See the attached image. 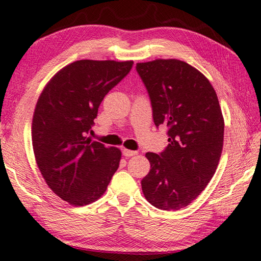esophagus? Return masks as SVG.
<instances>
[{"label": "esophagus", "mask_w": 261, "mask_h": 261, "mask_svg": "<svg viewBox=\"0 0 261 261\" xmlns=\"http://www.w3.org/2000/svg\"><path fill=\"white\" fill-rule=\"evenodd\" d=\"M122 153L123 155L126 156V158H130V156H134V155H137V151H131V149H126V148H123L122 149Z\"/></svg>", "instance_id": "34e87169"}]
</instances>
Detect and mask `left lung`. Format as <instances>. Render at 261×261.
I'll return each mask as SVG.
<instances>
[{"mask_svg": "<svg viewBox=\"0 0 261 261\" xmlns=\"http://www.w3.org/2000/svg\"><path fill=\"white\" fill-rule=\"evenodd\" d=\"M156 127L167 126L168 146L148 152L151 170L141 180L149 204L177 211L199 196L213 177L223 146L224 122L213 86L179 60L137 63Z\"/></svg>", "mask_w": 261, "mask_h": 261, "instance_id": "8db88e82", "label": "left lung"}]
</instances>
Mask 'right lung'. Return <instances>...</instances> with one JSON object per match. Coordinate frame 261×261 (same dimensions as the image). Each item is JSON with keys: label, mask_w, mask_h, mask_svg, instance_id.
Listing matches in <instances>:
<instances>
[{"label": "right lung", "mask_w": 261, "mask_h": 261, "mask_svg": "<svg viewBox=\"0 0 261 261\" xmlns=\"http://www.w3.org/2000/svg\"><path fill=\"white\" fill-rule=\"evenodd\" d=\"M132 65V61H76L50 79L38 100L32 121L35 160L48 187L69 204L99 199L120 166V149L87 136L101 101Z\"/></svg>", "instance_id": "1"}]
</instances>
